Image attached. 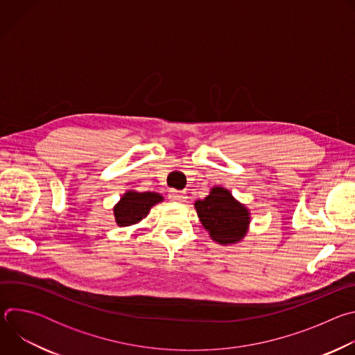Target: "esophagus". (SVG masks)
Returning a JSON list of instances; mask_svg holds the SVG:
<instances>
[{
  "mask_svg": "<svg viewBox=\"0 0 355 355\" xmlns=\"http://www.w3.org/2000/svg\"><path fill=\"white\" fill-rule=\"evenodd\" d=\"M168 198H170L171 200H174V202H184V200L187 199V193H185L184 191H175V189H173V191L170 192Z\"/></svg>",
  "mask_w": 355,
  "mask_h": 355,
  "instance_id": "1",
  "label": "esophagus"
}]
</instances>
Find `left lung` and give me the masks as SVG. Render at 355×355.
Listing matches in <instances>:
<instances>
[{"instance_id": "obj_1", "label": "left lung", "mask_w": 355, "mask_h": 355, "mask_svg": "<svg viewBox=\"0 0 355 355\" xmlns=\"http://www.w3.org/2000/svg\"><path fill=\"white\" fill-rule=\"evenodd\" d=\"M195 209L202 226L219 244L239 243L247 233L248 209L226 188L214 187L205 199L195 202Z\"/></svg>"}]
</instances>
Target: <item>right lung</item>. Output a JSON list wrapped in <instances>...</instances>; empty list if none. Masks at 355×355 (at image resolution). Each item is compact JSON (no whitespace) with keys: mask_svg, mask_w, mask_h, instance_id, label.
<instances>
[{"mask_svg":"<svg viewBox=\"0 0 355 355\" xmlns=\"http://www.w3.org/2000/svg\"><path fill=\"white\" fill-rule=\"evenodd\" d=\"M163 200V196L156 192L128 191L114 208V215L118 226L125 227L140 222L147 216L151 207Z\"/></svg>","mask_w":355,"mask_h":355,"instance_id":"add662e5","label":"right lung"}]
</instances>
